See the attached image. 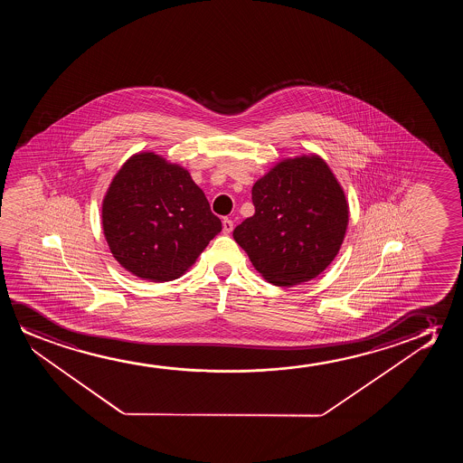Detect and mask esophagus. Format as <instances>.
Returning a JSON list of instances; mask_svg holds the SVG:
<instances>
[{"mask_svg":"<svg viewBox=\"0 0 463 463\" xmlns=\"http://www.w3.org/2000/svg\"><path fill=\"white\" fill-rule=\"evenodd\" d=\"M232 229H234V222H232V220L224 218V220H222V232H224V234H231V232H232Z\"/></svg>","mask_w":463,"mask_h":463,"instance_id":"obj_1","label":"esophagus"}]
</instances>
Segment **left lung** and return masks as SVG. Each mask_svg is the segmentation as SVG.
Listing matches in <instances>:
<instances>
[{"label": "left lung", "mask_w": 463, "mask_h": 463, "mask_svg": "<svg viewBox=\"0 0 463 463\" xmlns=\"http://www.w3.org/2000/svg\"><path fill=\"white\" fill-rule=\"evenodd\" d=\"M251 199L254 215L232 235L269 283L300 285L335 260L349 210L323 158L304 155L279 161L253 184Z\"/></svg>", "instance_id": "left-lung-1"}]
</instances>
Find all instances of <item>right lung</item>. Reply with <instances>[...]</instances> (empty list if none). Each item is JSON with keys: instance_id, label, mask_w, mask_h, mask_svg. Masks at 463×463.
Masks as SVG:
<instances>
[{"instance_id": "right-lung-1", "label": "right lung", "mask_w": 463, "mask_h": 463, "mask_svg": "<svg viewBox=\"0 0 463 463\" xmlns=\"http://www.w3.org/2000/svg\"><path fill=\"white\" fill-rule=\"evenodd\" d=\"M102 229L121 267L163 283L196 262L222 222L190 172L144 152L128 159L109 186Z\"/></svg>"}]
</instances>
